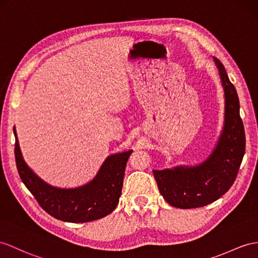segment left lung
<instances>
[{"instance_id":"left-lung-1","label":"left lung","mask_w":258,"mask_h":258,"mask_svg":"<svg viewBox=\"0 0 258 258\" xmlns=\"http://www.w3.org/2000/svg\"><path fill=\"white\" fill-rule=\"evenodd\" d=\"M213 60L225 97L224 127L216 149L198 166L153 171L163 198L175 208H199L223 196L233 185L245 153V133L236 90L220 60Z\"/></svg>"}]
</instances>
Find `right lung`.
Masks as SVG:
<instances>
[{"label": "right lung", "instance_id": "right-lung-1", "mask_svg": "<svg viewBox=\"0 0 258 258\" xmlns=\"http://www.w3.org/2000/svg\"><path fill=\"white\" fill-rule=\"evenodd\" d=\"M15 135V161L20 177L37 203L50 216L66 222H90L115 210L121 195L124 168L133 151L108 156L91 183L74 189L48 185L23 160Z\"/></svg>", "mask_w": 258, "mask_h": 258}]
</instances>
